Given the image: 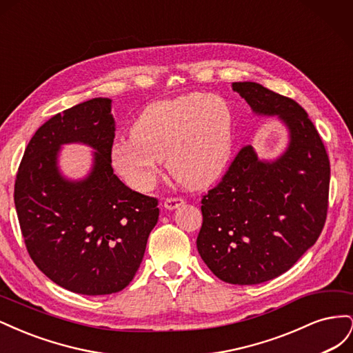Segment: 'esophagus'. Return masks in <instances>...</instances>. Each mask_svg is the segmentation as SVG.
I'll return each instance as SVG.
<instances>
[{"mask_svg":"<svg viewBox=\"0 0 353 353\" xmlns=\"http://www.w3.org/2000/svg\"><path fill=\"white\" fill-rule=\"evenodd\" d=\"M183 205H184V199H181V197H170V199L165 200V208L168 210H174Z\"/></svg>","mask_w":353,"mask_h":353,"instance_id":"34e87169","label":"esophagus"}]
</instances>
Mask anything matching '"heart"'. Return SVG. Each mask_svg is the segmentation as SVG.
Segmentation results:
<instances>
[{
    "mask_svg": "<svg viewBox=\"0 0 353 353\" xmlns=\"http://www.w3.org/2000/svg\"><path fill=\"white\" fill-rule=\"evenodd\" d=\"M234 147L228 104L212 94L191 92L156 101L141 112L131 137L110 147L113 168L135 190H150L162 160L179 184L206 187L227 169Z\"/></svg>",
    "mask_w": 353,
    "mask_h": 353,
    "instance_id": "obj_1",
    "label": "heart"
}]
</instances>
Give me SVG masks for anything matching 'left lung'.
Masks as SVG:
<instances>
[{
  "label": "left lung",
  "instance_id": "left-lung-1",
  "mask_svg": "<svg viewBox=\"0 0 353 353\" xmlns=\"http://www.w3.org/2000/svg\"><path fill=\"white\" fill-rule=\"evenodd\" d=\"M254 114L276 117L285 150L261 159L241 148L221 183L201 199L197 250L219 280L252 285L288 271L321 234L330 160L321 137L294 100L256 82H232Z\"/></svg>",
  "mask_w": 353,
  "mask_h": 353
}]
</instances>
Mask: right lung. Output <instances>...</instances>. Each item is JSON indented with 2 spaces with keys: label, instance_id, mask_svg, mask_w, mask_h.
I'll return each instance as SVG.
<instances>
[{
  "label": "right lung",
  "instance_id": "1",
  "mask_svg": "<svg viewBox=\"0 0 353 353\" xmlns=\"http://www.w3.org/2000/svg\"><path fill=\"white\" fill-rule=\"evenodd\" d=\"M110 99H92L52 116L30 138L14 184V205L32 261L69 292L100 296L123 290L140 268L159 219L157 199L132 191L113 174ZM91 146L89 175L61 174L66 143Z\"/></svg>",
  "mask_w": 353,
  "mask_h": 353
}]
</instances>
